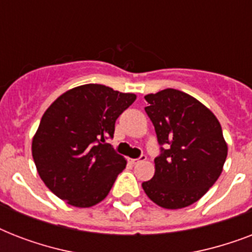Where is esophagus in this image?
<instances>
[{
  "instance_id": "esophagus-1",
  "label": "esophagus",
  "mask_w": 252,
  "mask_h": 252,
  "mask_svg": "<svg viewBox=\"0 0 252 252\" xmlns=\"http://www.w3.org/2000/svg\"><path fill=\"white\" fill-rule=\"evenodd\" d=\"M146 159V156L145 154H141L140 157L138 158H133V159H129V162L132 163V165H137L138 162H142V161H145Z\"/></svg>"
}]
</instances>
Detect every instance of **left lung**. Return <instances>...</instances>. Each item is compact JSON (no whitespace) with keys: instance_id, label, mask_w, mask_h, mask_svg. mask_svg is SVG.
<instances>
[{"instance_id":"left-lung-1","label":"left lung","mask_w":252,"mask_h":252,"mask_svg":"<svg viewBox=\"0 0 252 252\" xmlns=\"http://www.w3.org/2000/svg\"><path fill=\"white\" fill-rule=\"evenodd\" d=\"M145 100L161 153L154 159V176L142 188L159 207H188L222 172L227 145L221 126L207 107L183 91L165 89L148 94Z\"/></svg>"}]
</instances>
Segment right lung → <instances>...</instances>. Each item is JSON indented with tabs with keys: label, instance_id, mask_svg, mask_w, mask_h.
I'll use <instances>...</instances> for the list:
<instances>
[{
	"label": "right lung",
	"instance_id": "right-lung-1",
	"mask_svg": "<svg viewBox=\"0 0 252 252\" xmlns=\"http://www.w3.org/2000/svg\"><path fill=\"white\" fill-rule=\"evenodd\" d=\"M134 100V94L89 84L66 91L48 107L33 136L32 158L57 197L89 208L108 195L126 161L107 140Z\"/></svg>",
	"mask_w": 252,
	"mask_h": 252
}]
</instances>
